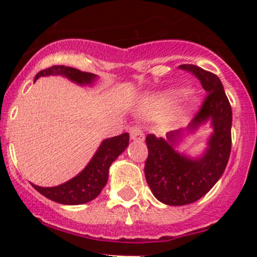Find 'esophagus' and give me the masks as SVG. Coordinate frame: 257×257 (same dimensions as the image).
I'll return each instance as SVG.
<instances>
[{"instance_id": "1", "label": "esophagus", "mask_w": 257, "mask_h": 257, "mask_svg": "<svg viewBox=\"0 0 257 257\" xmlns=\"http://www.w3.org/2000/svg\"><path fill=\"white\" fill-rule=\"evenodd\" d=\"M129 133H131L132 141H137V142L144 141V133L138 125L131 126V128H129Z\"/></svg>"}]
</instances>
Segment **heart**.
I'll return each instance as SVG.
<instances>
[{
  "label": "heart",
  "instance_id": "1",
  "mask_svg": "<svg viewBox=\"0 0 257 257\" xmlns=\"http://www.w3.org/2000/svg\"><path fill=\"white\" fill-rule=\"evenodd\" d=\"M186 94V90H175V92L172 93V98L174 99H179V98L184 97Z\"/></svg>",
  "mask_w": 257,
  "mask_h": 257
}]
</instances>
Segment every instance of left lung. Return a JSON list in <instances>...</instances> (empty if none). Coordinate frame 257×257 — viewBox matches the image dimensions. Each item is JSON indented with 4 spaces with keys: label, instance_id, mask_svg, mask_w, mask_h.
<instances>
[{
    "label": "left lung",
    "instance_id": "8db88e82",
    "mask_svg": "<svg viewBox=\"0 0 257 257\" xmlns=\"http://www.w3.org/2000/svg\"><path fill=\"white\" fill-rule=\"evenodd\" d=\"M179 68L195 76L206 92L188 129L195 131L210 120L214 133L206 152L198 159H190L174 149L181 131L170 132L167 139L154 134L145 138L148 158L144 173L148 185L158 200L173 206L191 204L209 193L224 173L231 152L232 112L221 80L216 74L194 64H181Z\"/></svg>",
    "mask_w": 257,
    "mask_h": 257
}]
</instances>
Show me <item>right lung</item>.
I'll return each mask as SVG.
<instances>
[{"label": "right lung", "mask_w": 257, "mask_h": 257, "mask_svg": "<svg viewBox=\"0 0 257 257\" xmlns=\"http://www.w3.org/2000/svg\"><path fill=\"white\" fill-rule=\"evenodd\" d=\"M49 74H62L78 84H90L97 77L88 72L64 66H52L38 72L36 79ZM129 144V134L124 133L113 138L105 139L98 148L97 153L92 158L87 167L67 183L52 188H42L32 184L33 188L48 198L49 200L64 205H79L93 200L100 194L108 181V172L112 163Z\"/></svg>", "instance_id": "add662e5"}]
</instances>
